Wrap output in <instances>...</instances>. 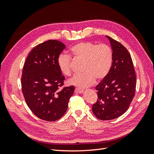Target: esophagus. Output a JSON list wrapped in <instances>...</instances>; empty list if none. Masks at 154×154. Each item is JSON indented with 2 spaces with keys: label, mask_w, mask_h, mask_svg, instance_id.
<instances>
[{
  "label": "esophagus",
  "mask_w": 154,
  "mask_h": 154,
  "mask_svg": "<svg viewBox=\"0 0 154 154\" xmlns=\"http://www.w3.org/2000/svg\"><path fill=\"white\" fill-rule=\"evenodd\" d=\"M75 92L76 93L81 94V93H83V90H81L80 89H78V88H76V89H75Z\"/></svg>",
  "instance_id": "1"
}]
</instances>
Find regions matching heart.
I'll return each instance as SVG.
<instances>
[{
    "label": "heart",
    "mask_w": 154,
    "mask_h": 154,
    "mask_svg": "<svg viewBox=\"0 0 154 154\" xmlns=\"http://www.w3.org/2000/svg\"><path fill=\"white\" fill-rule=\"evenodd\" d=\"M71 54L76 60L84 61L81 75H75L68 81L71 85L81 89L94 83L96 78L102 80L109 73L113 61V53L106 44L97 45L91 42H80L71 48ZM58 67L66 76L71 74V60L67 55L61 54L57 60Z\"/></svg>",
    "instance_id": "b5f03b06"
}]
</instances>
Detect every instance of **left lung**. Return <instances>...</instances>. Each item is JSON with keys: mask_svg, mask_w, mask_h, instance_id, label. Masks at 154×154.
I'll list each match as a JSON object with an SVG mask.
<instances>
[{"mask_svg": "<svg viewBox=\"0 0 154 154\" xmlns=\"http://www.w3.org/2000/svg\"><path fill=\"white\" fill-rule=\"evenodd\" d=\"M109 39L113 53L109 73L97 85L98 99L92 106L98 119L110 120L120 116L130 106L135 94L136 77L127 49L112 38Z\"/></svg>", "mask_w": 154, "mask_h": 154, "instance_id": "left-lung-1", "label": "left lung"}]
</instances>
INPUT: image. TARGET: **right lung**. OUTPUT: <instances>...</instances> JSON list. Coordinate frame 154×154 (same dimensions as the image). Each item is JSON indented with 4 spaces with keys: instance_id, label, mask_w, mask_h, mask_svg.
<instances>
[{
    "instance_id": "1",
    "label": "right lung",
    "mask_w": 154,
    "mask_h": 154,
    "mask_svg": "<svg viewBox=\"0 0 154 154\" xmlns=\"http://www.w3.org/2000/svg\"><path fill=\"white\" fill-rule=\"evenodd\" d=\"M65 45L50 40L32 50L25 61L21 85L22 93L29 109L42 120H57L64 115L74 86L64 87L65 77L58 67L60 54Z\"/></svg>"
}]
</instances>
